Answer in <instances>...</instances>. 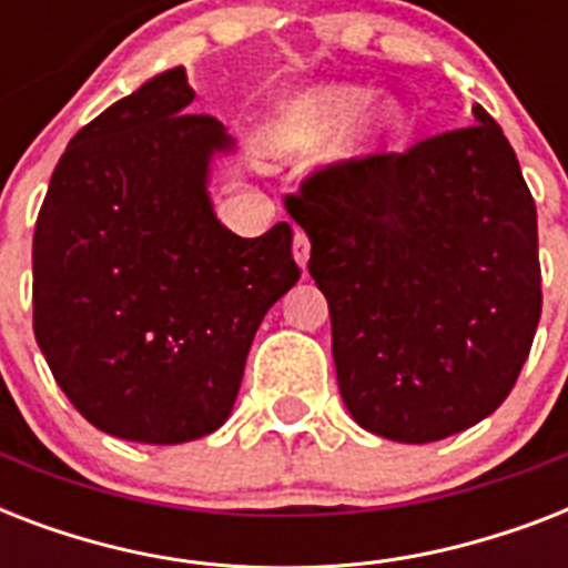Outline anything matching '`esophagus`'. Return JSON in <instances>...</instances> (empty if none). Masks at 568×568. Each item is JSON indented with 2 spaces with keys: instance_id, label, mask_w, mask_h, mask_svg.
I'll return each mask as SVG.
<instances>
[{
  "instance_id": "esophagus-1",
  "label": "esophagus",
  "mask_w": 568,
  "mask_h": 568,
  "mask_svg": "<svg viewBox=\"0 0 568 568\" xmlns=\"http://www.w3.org/2000/svg\"><path fill=\"white\" fill-rule=\"evenodd\" d=\"M294 258L301 267H306L310 262V235L303 230H294Z\"/></svg>"
}]
</instances>
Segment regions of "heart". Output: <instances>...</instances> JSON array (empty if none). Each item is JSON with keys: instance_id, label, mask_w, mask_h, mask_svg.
<instances>
[{"instance_id": "b5f03b06", "label": "heart", "mask_w": 568, "mask_h": 568, "mask_svg": "<svg viewBox=\"0 0 568 568\" xmlns=\"http://www.w3.org/2000/svg\"><path fill=\"white\" fill-rule=\"evenodd\" d=\"M363 100L365 93L359 88H315V91L301 93L280 120V144L285 150H306V146L321 144L363 105ZM395 120L397 114L392 105L374 102L363 111V118L356 120L351 141L359 146L372 144L395 126Z\"/></svg>"}]
</instances>
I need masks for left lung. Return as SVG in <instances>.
I'll return each instance as SVG.
<instances>
[{
	"label": "left lung",
	"mask_w": 568,
	"mask_h": 568,
	"mask_svg": "<svg viewBox=\"0 0 568 568\" xmlns=\"http://www.w3.org/2000/svg\"><path fill=\"white\" fill-rule=\"evenodd\" d=\"M312 171L285 209L327 294L338 392L359 427L424 445L510 395L539 312L537 205L501 126Z\"/></svg>",
	"instance_id": "1"
}]
</instances>
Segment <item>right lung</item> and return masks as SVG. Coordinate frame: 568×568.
Returning <instances> with one entry per match:
<instances>
[{"label":"right lung","mask_w":568,"mask_h":568,"mask_svg":"<svg viewBox=\"0 0 568 568\" xmlns=\"http://www.w3.org/2000/svg\"><path fill=\"white\" fill-rule=\"evenodd\" d=\"M185 67L73 135L31 244L34 338L100 430L180 445L232 413L265 312L301 280L292 226H223L205 194L221 120L191 114Z\"/></svg>","instance_id":"right-lung-1"}]
</instances>
